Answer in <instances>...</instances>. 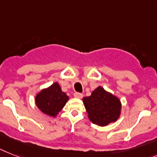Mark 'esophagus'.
<instances>
[{
    "label": "esophagus",
    "instance_id": "esophagus-1",
    "mask_svg": "<svg viewBox=\"0 0 157 157\" xmlns=\"http://www.w3.org/2000/svg\"><path fill=\"white\" fill-rule=\"evenodd\" d=\"M74 96L75 97V98H78V99H82L83 95H82V94H81V93L76 92V93H75V94H74Z\"/></svg>",
    "mask_w": 157,
    "mask_h": 157
}]
</instances>
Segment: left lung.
<instances>
[{
    "label": "left lung",
    "instance_id": "obj_1",
    "mask_svg": "<svg viewBox=\"0 0 157 157\" xmlns=\"http://www.w3.org/2000/svg\"><path fill=\"white\" fill-rule=\"evenodd\" d=\"M82 102L90 121L98 126L115 123L121 114L120 99L101 86L93 90L90 96L84 97Z\"/></svg>",
    "mask_w": 157,
    "mask_h": 157
}]
</instances>
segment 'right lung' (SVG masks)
I'll list each match as a JSON object with an SVG mask.
<instances>
[{"instance_id":"1","label":"right lung","mask_w":157,"mask_h":157,"mask_svg":"<svg viewBox=\"0 0 157 157\" xmlns=\"http://www.w3.org/2000/svg\"><path fill=\"white\" fill-rule=\"evenodd\" d=\"M69 96L62 90L58 82L43 88L35 96V104L41 113L51 117H56L62 111Z\"/></svg>"}]
</instances>
